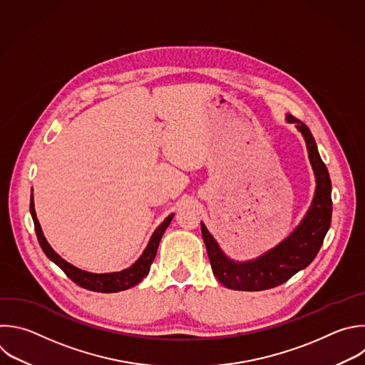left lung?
<instances>
[{
    "label": "left lung",
    "mask_w": 365,
    "mask_h": 365,
    "mask_svg": "<svg viewBox=\"0 0 365 365\" xmlns=\"http://www.w3.org/2000/svg\"><path fill=\"white\" fill-rule=\"evenodd\" d=\"M305 138L309 160L317 178V190L312 205L289 237L265 255L250 262H233L219 248L213 236L200 222L202 236L216 279L235 291H264L287 282L298 271L307 268L322 247L331 225L332 199L331 179L322 162L311 130L294 115H288Z\"/></svg>",
    "instance_id": "8db88e82"
}]
</instances>
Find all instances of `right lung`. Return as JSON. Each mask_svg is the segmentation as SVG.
<instances>
[{
    "mask_svg": "<svg viewBox=\"0 0 365 365\" xmlns=\"http://www.w3.org/2000/svg\"><path fill=\"white\" fill-rule=\"evenodd\" d=\"M30 212L34 220V227H36V233H37V239L40 242V247L44 251V254L56 264L58 265L63 272L78 287L88 289V291H94V292H104V294H110V292H118V291H125L129 289L135 285H138L150 271V265L156 257L158 252V247L159 242L166 230V227L169 226L172 217L175 216L173 213L169 215L163 223L155 230V233L152 235L149 245L145 250L143 255L128 269L121 271V272H113V274H91V272H86L81 271L76 267H73L71 264H68L67 261H64L60 255H57L53 248L48 245V242L46 240L43 230L40 227L37 215H36V209H34V202H33V195H31V200H30Z\"/></svg>",
    "mask_w": 365,
    "mask_h": 365,
    "instance_id": "1",
    "label": "right lung"
}]
</instances>
